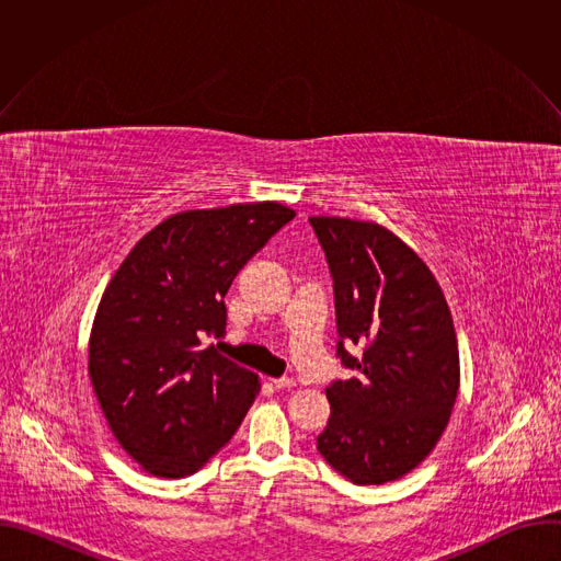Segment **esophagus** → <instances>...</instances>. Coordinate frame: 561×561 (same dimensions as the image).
<instances>
[{
  "label": "esophagus",
  "mask_w": 561,
  "mask_h": 561,
  "mask_svg": "<svg viewBox=\"0 0 561 561\" xmlns=\"http://www.w3.org/2000/svg\"><path fill=\"white\" fill-rule=\"evenodd\" d=\"M273 386H275L277 390L293 388V386H295V379H293V377H279V379H273Z\"/></svg>",
  "instance_id": "34e87169"
}]
</instances>
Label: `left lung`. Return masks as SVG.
Instances as JSON below:
<instances>
[{
	"label": "left lung",
	"mask_w": 561,
	"mask_h": 561,
	"mask_svg": "<svg viewBox=\"0 0 561 561\" xmlns=\"http://www.w3.org/2000/svg\"><path fill=\"white\" fill-rule=\"evenodd\" d=\"M333 275L337 357L353 370L327 388L317 450L353 484L411 472L439 442L459 388L444 293L422 257L375 221L310 217ZM363 348L353 358L345 346Z\"/></svg>",
	"instance_id": "8db88e82"
}]
</instances>
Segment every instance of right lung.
<instances>
[{
  "instance_id": "obj_1",
  "label": "right lung",
  "mask_w": 561,
  "mask_h": 561,
  "mask_svg": "<svg viewBox=\"0 0 561 561\" xmlns=\"http://www.w3.org/2000/svg\"><path fill=\"white\" fill-rule=\"evenodd\" d=\"M293 217L277 202L171 215L106 286L89 375L115 439L150 474L199 470L255 402L257 375L202 340L224 335L232 279Z\"/></svg>"
}]
</instances>
